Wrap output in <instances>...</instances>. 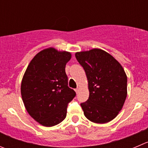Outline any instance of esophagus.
<instances>
[{
  "label": "esophagus",
  "instance_id": "1",
  "mask_svg": "<svg viewBox=\"0 0 148 148\" xmlns=\"http://www.w3.org/2000/svg\"><path fill=\"white\" fill-rule=\"evenodd\" d=\"M75 90V92H77V93L79 92V88L75 89V90Z\"/></svg>",
  "mask_w": 148,
  "mask_h": 148
}]
</instances>
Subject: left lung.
I'll list each match as a JSON object with an SVG mask.
<instances>
[{
	"mask_svg": "<svg viewBox=\"0 0 148 148\" xmlns=\"http://www.w3.org/2000/svg\"><path fill=\"white\" fill-rule=\"evenodd\" d=\"M75 56L88 80V100L81 106L87 119L105 124L116 117L127 95V77L121 64L98 48L77 52Z\"/></svg>",
	"mask_w": 148,
	"mask_h": 148,
	"instance_id": "left-lung-1",
	"label": "left lung"
}]
</instances>
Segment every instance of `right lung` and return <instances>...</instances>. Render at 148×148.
Here are the masks:
<instances>
[{"label":"right lung","mask_w":148,"mask_h":148,"mask_svg":"<svg viewBox=\"0 0 148 148\" xmlns=\"http://www.w3.org/2000/svg\"><path fill=\"white\" fill-rule=\"evenodd\" d=\"M71 55L53 48L42 50L30 61L23 77L21 94L28 114L45 127H53L66 116L69 103L76 96L68 86L65 71Z\"/></svg>","instance_id":"add662e5"}]
</instances>
